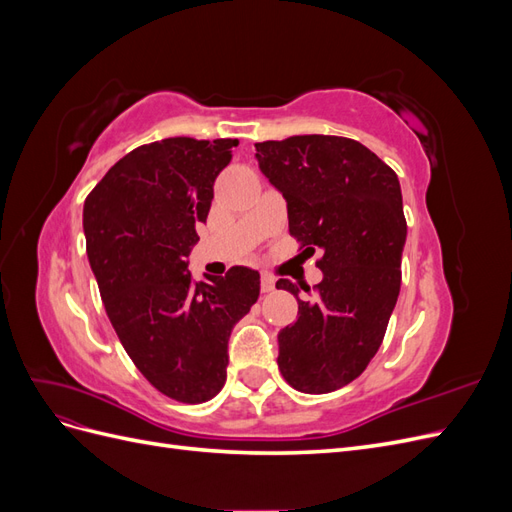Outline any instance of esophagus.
<instances>
[{
  "mask_svg": "<svg viewBox=\"0 0 512 512\" xmlns=\"http://www.w3.org/2000/svg\"><path fill=\"white\" fill-rule=\"evenodd\" d=\"M275 288V280L269 275V273H262L260 275V290L262 292H271Z\"/></svg>",
  "mask_w": 512,
  "mask_h": 512,
  "instance_id": "obj_1",
  "label": "esophagus"
}]
</instances>
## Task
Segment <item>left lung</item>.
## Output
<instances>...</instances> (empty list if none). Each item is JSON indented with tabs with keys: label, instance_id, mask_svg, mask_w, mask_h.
Wrapping results in <instances>:
<instances>
[{
	"label": "left lung",
	"instance_id": "1",
	"mask_svg": "<svg viewBox=\"0 0 512 512\" xmlns=\"http://www.w3.org/2000/svg\"><path fill=\"white\" fill-rule=\"evenodd\" d=\"M265 177L288 203L290 235L314 254L322 282L277 335V365L301 393L322 395L359 378L378 352L401 286L408 226L395 170L344 136L303 134L256 143ZM309 292V286L303 288Z\"/></svg>",
	"mask_w": 512,
	"mask_h": 512
}]
</instances>
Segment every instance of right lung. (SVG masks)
I'll list each match as a JSON object with an SVG mask.
<instances>
[{"mask_svg": "<svg viewBox=\"0 0 512 512\" xmlns=\"http://www.w3.org/2000/svg\"><path fill=\"white\" fill-rule=\"evenodd\" d=\"M237 138H164L123 156L83 207L87 258L108 320L138 371L181 404L222 391L228 337L258 301L260 275L232 267L192 282L188 254Z\"/></svg>", "mask_w": 512, "mask_h": 512, "instance_id": "add662e5", "label": "right lung"}]
</instances>
